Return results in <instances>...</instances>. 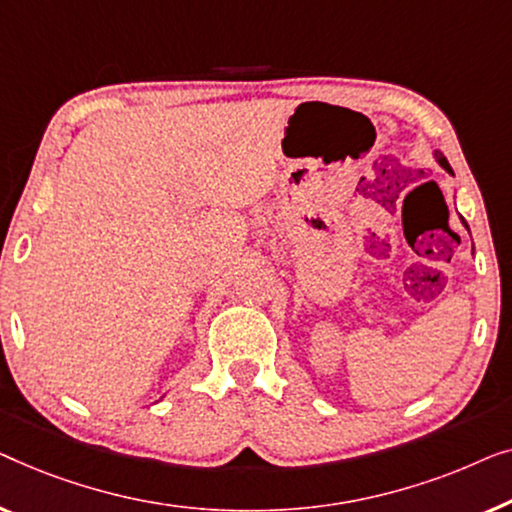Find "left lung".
I'll list each match as a JSON object with an SVG mask.
<instances>
[{
  "instance_id": "left-lung-1",
  "label": "left lung",
  "mask_w": 512,
  "mask_h": 512,
  "mask_svg": "<svg viewBox=\"0 0 512 512\" xmlns=\"http://www.w3.org/2000/svg\"><path fill=\"white\" fill-rule=\"evenodd\" d=\"M434 157H436V162H438V164H441V167H443L445 171H448V174H452L450 164H448V160H445V155L441 153V150H438V148H434ZM452 176H455V174H452ZM462 225H464L466 229H469V225H466V220H464V218H462Z\"/></svg>"
}]
</instances>
